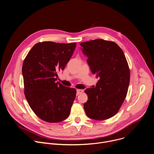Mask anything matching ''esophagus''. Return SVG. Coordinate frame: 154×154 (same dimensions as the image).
Masks as SVG:
<instances>
[{"label": "esophagus", "mask_w": 154, "mask_h": 154, "mask_svg": "<svg viewBox=\"0 0 154 154\" xmlns=\"http://www.w3.org/2000/svg\"><path fill=\"white\" fill-rule=\"evenodd\" d=\"M83 92V90H80V89H77V95H79L81 93H82Z\"/></svg>", "instance_id": "34e87169"}]
</instances>
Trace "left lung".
Returning <instances> with one entry per match:
<instances>
[{
    "mask_svg": "<svg viewBox=\"0 0 154 154\" xmlns=\"http://www.w3.org/2000/svg\"><path fill=\"white\" fill-rule=\"evenodd\" d=\"M93 74L99 77L96 87L87 88L84 109L89 118L102 121L115 115L124 101L130 69L122 50L115 42L97 39L81 42Z\"/></svg>",
    "mask_w": 154,
    "mask_h": 154,
    "instance_id": "1",
    "label": "left lung"
}]
</instances>
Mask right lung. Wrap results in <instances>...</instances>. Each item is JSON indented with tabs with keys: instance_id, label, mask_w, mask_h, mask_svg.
<instances>
[{
	"instance_id": "1",
	"label": "right lung",
	"mask_w": 154,
	"mask_h": 154,
	"mask_svg": "<svg viewBox=\"0 0 154 154\" xmlns=\"http://www.w3.org/2000/svg\"><path fill=\"white\" fill-rule=\"evenodd\" d=\"M76 47L52 41L38 42L29 51L23 64L24 94L36 115L48 122H59L69 116L76 90L57 80Z\"/></svg>"
}]
</instances>
